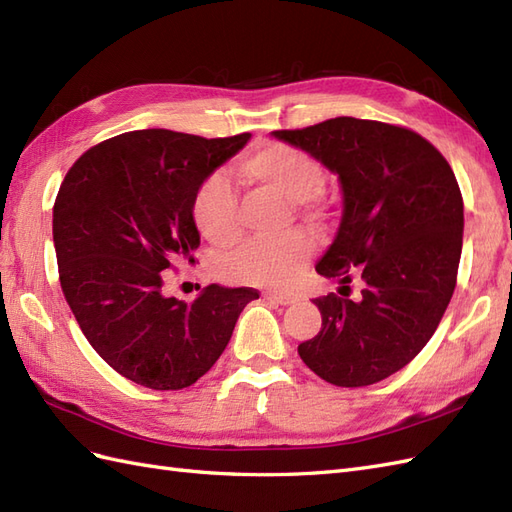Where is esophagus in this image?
<instances>
[{"mask_svg": "<svg viewBox=\"0 0 512 512\" xmlns=\"http://www.w3.org/2000/svg\"><path fill=\"white\" fill-rule=\"evenodd\" d=\"M266 300H270V303L274 305H292L296 303V296L294 294H281V292H266L264 294Z\"/></svg>", "mask_w": 512, "mask_h": 512, "instance_id": "1", "label": "esophagus"}]
</instances>
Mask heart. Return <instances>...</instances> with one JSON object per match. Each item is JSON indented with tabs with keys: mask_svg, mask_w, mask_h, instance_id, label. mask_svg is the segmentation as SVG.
Segmentation results:
<instances>
[{
	"mask_svg": "<svg viewBox=\"0 0 512 512\" xmlns=\"http://www.w3.org/2000/svg\"><path fill=\"white\" fill-rule=\"evenodd\" d=\"M235 168L246 183L277 192L292 203H303L305 212L318 214L322 209L313 196L324 188V168L303 149L266 142L248 151ZM192 220L203 238L214 244L227 246L240 238L238 201L225 175L212 173L199 183L192 196ZM313 253L316 242L305 231L279 240H255L227 261L225 274L233 283L287 287L300 277Z\"/></svg>",
	"mask_w": 512,
	"mask_h": 512,
	"instance_id": "obj_1",
	"label": "heart"
}]
</instances>
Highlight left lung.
<instances>
[{"mask_svg": "<svg viewBox=\"0 0 512 512\" xmlns=\"http://www.w3.org/2000/svg\"><path fill=\"white\" fill-rule=\"evenodd\" d=\"M339 175L344 216L316 266L359 300L313 298L322 329L298 346L307 368L337 387L374 385L422 350L448 309L463 248V196L448 160L417 131L337 119L272 131ZM350 290V287H348Z\"/></svg>", "mask_w": 512, "mask_h": 512, "instance_id": "8db88e82", "label": "left lung"}]
</instances>
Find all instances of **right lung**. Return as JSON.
<instances>
[{"mask_svg":"<svg viewBox=\"0 0 512 512\" xmlns=\"http://www.w3.org/2000/svg\"><path fill=\"white\" fill-rule=\"evenodd\" d=\"M248 138L127 131L90 147L62 181L54 244L64 298L97 355L142 387L194 385L259 298L253 287L216 283L192 303L164 294L168 272L194 264L201 244L196 188Z\"/></svg>","mask_w":512,"mask_h":512,"instance_id":"add662e5","label":"right lung"}]
</instances>
